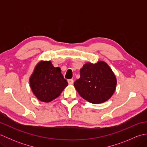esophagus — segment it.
<instances>
[{
    "label": "esophagus",
    "instance_id": "34e87169",
    "mask_svg": "<svg viewBox=\"0 0 147 147\" xmlns=\"http://www.w3.org/2000/svg\"><path fill=\"white\" fill-rule=\"evenodd\" d=\"M67 82H68V83H69V85H73V84L74 83V80H72V79L69 80L67 81Z\"/></svg>",
    "mask_w": 147,
    "mask_h": 147
}]
</instances>
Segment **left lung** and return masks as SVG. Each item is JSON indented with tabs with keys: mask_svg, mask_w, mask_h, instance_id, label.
<instances>
[{
	"mask_svg": "<svg viewBox=\"0 0 147 147\" xmlns=\"http://www.w3.org/2000/svg\"><path fill=\"white\" fill-rule=\"evenodd\" d=\"M80 78L74 83L77 92L92 104H101L110 98L116 88L117 79L105 62H88L80 69Z\"/></svg>",
	"mask_w": 147,
	"mask_h": 147,
	"instance_id": "1",
	"label": "left lung"
}]
</instances>
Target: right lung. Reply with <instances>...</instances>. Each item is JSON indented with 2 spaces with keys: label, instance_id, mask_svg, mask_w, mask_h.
<instances>
[{
  "label": "right lung",
  "instance_id": "add662e5",
  "mask_svg": "<svg viewBox=\"0 0 147 147\" xmlns=\"http://www.w3.org/2000/svg\"><path fill=\"white\" fill-rule=\"evenodd\" d=\"M32 92L40 101L50 102L61 95L68 85L61 68L55 67L51 61H40L29 79Z\"/></svg>",
  "mask_w": 147,
  "mask_h": 147
}]
</instances>
